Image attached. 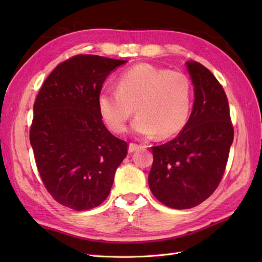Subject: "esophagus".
Segmentation results:
<instances>
[{"mask_svg": "<svg viewBox=\"0 0 262 262\" xmlns=\"http://www.w3.org/2000/svg\"><path fill=\"white\" fill-rule=\"evenodd\" d=\"M138 148H140V145H137V144H134V143H130L129 146H128V152L133 153V152L137 151Z\"/></svg>", "mask_w": 262, "mask_h": 262, "instance_id": "34e87169", "label": "esophagus"}]
</instances>
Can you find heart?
<instances>
[{"label": "heart", "mask_w": 262, "mask_h": 262, "mask_svg": "<svg viewBox=\"0 0 262 262\" xmlns=\"http://www.w3.org/2000/svg\"><path fill=\"white\" fill-rule=\"evenodd\" d=\"M192 86L189 77L180 72L160 69L142 63L122 73L117 90L99 93V115L111 132L119 134L132 125L137 135L168 138L179 133L188 120L191 107Z\"/></svg>", "instance_id": "heart-1"}]
</instances>
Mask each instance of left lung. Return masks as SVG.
Instances as JSON below:
<instances>
[{
  "mask_svg": "<svg viewBox=\"0 0 262 262\" xmlns=\"http://www.w3.org/2000/svg\"><path fill=\"white\" fill-rule=\"evenodd\" d=\"M186 65L194 91L191 115L176 138L152 147L148 174L154 197L174 209L192 208L216 190L234 137L223 86L204 65Z\"/></svg>",
  "mask_w": 262,
  "mask_h": 262,
  "instance_id": "1",
  "label": "left lung"
}]
</instances>
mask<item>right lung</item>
<instances>
[{
    "label": "right lung",
    "mask_w": 262,
    "mask_h": 262,
    "mask_svg": "<svg viewBox=\"0 0 262 262\" xmlns=\"http://www.w3.org/2000/svg\"><path fill=\"white\" fill-rule=\"evenodd\" d=\"M127 60L76 55L54 69L33 104L30 144L43 186L74 210L97 207L108 197L128 144L115 137L97 100L107 76Z\"/></svg>",
    "instance_id": "1"
}]
</instances>
